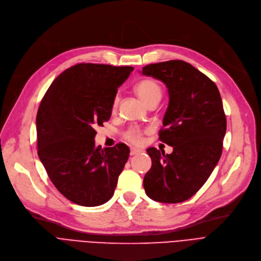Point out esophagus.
<instances>
[{"instance_id": "obj_1", "label": "esophagus", "mask_w": 261, "mask_h": 261, "mask_svg": "<svg viewBox=\"0 0 261 261\" xmlns=\"http://www.w3.org/2000/svg\"><path fill=\"white\" fill-rule=\"evenodd\" d=\"M141 151L139 149H136V148H130V155H137L139 154Z\"/></svg>"}]
</instances>
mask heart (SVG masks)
<instances>
[{"mask_svg":"<svg viewBox=\"0 0 261 261\" xmlns=\"http://www.w3.org/2000/svg\"><path fill=\"white\" fill-rule=\"evenodd\" d=\"M135 92L138 97L148 105L149 102L155 99H161L162 90L155 81L151 79H143L135 86ZM119 103V96H116L112 101V111H116ZM125 138L134 144H140L142 141V130L138 127H132L124 134Z\"/></svg>","mask_w":261,"mask_h":261,"instance_id":"1","label":"heart"}]
</instances>
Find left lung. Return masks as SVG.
I'll return each instance as SVG.
<instances>
[{"instance_id": "1", "label": "left lung", "mask_w": 261, "mask_h": 261, "mask_svg": "<svg viewBox=\"0 0 261 261\" xmlns=\"http://www.w3.org/2000/svg\"><path fill=\"white\" fill-rule=\"evenodd\" d=\"M142 75L163 81L168 89L160 140L173 148L171 154L147 150L152 166L144 175V191L155 201L182 202L201 189L221 159L227 122L220 91L181 60L147 65Z\"/></svg>"}]
</instances>
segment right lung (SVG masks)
I'll return each instance as SVG.
<instances>
[{
  "label": "right lung",
  "mask_w": 261,
  "mask_h": 261,
  "mask_svg": "<svg viewBox=\"0 0 261 261\" xmlns=\"http://www.w3.org/2000/svg\"><path fill=\"white\" fill-rule=\"evenodd\" d=\"M132 66L80 63L59 75L36 116L37 154L51 182L68 200L96 206L113 196L129 149L95 145L96 126L111 117L118 88Z\"/></svg>",
  "instance_id": "add662e5"
}]
</instances>
